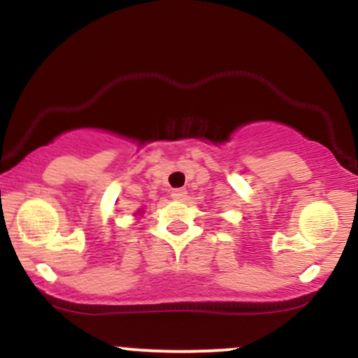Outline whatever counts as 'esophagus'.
<instances>
[{"label": "esophagus", "mask_w": 358, "mask_h": 358, "mask_svg": "<svg viewBox=\"0 0 358 358\" xmlns=\"http://www.w3.org/2000/svg\"><path fill=\"white\" fill-rule=\"evenodd\" d=\"M185 196H187V190H185V188H175V190L171 192V199L178 200V202L185 200Z\"/></svg>", "instance_id": "1"}]
</instances>
